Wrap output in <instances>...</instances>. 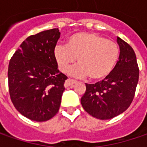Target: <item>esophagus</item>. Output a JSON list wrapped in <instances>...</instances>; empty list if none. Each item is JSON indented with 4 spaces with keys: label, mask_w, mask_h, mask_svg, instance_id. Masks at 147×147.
<instances>
[{
    "label": "esophagus",
    "mask_w": 147,
    "mask_h": 147,
    "mask_svg": "<svg viewBox=\"0 0 147 147\" xmlns=\"http://www.w3.org/2000/svg\"><path fill=\"white\" fill-rule=\"evenodd\" d=\"M76 81L75 80H73V79H67L65 82V88H68V87H74V85L76 83Z\"/></svg>",
    "instance_id": "34e87169"
}]
</instances>
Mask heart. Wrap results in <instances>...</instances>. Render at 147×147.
Returning a JSON list of instances; mask_svg holds the SVG:
<instances>
[{
  "instance_id": "1",
  "label": "heart",
  "mask_w": 147,
  "mask_h": 147,
  "mask_svg": "<svg viewBox=\"0 0 147 147\" xmlns=\"http://www.w3.org/2000/svg\"><path fill=\"white\" fill-rule=\"evenodd\" d=\"M118 44L94 32H77L68 38L66 46H56L54 58L61 72L66 73L76 61L79 64L70 71L78 78L89 77L99 81L108 77L119 59Z\"/></svg>"
}]
</instances>
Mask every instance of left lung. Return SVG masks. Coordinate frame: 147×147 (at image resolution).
<instances>
[{
	"mask_svg": "<svg viewBox=\"0 0 147 147\" xmlns=\"http://www.w3.org/2000/svg\"><path fill=\"white\" fill-rule=\"evenodd\" d=\"M117 42L120 54L115 68L102 81L86 83V92L81 98L83 109L99 119H110L127 110L138 82V65L133 49L120 37Z\"/></svg>",
	"mask_w": 147,
	"mask_h": 147,
	"instance_id": "obj_1",
	"label": "left lung"
}]
</instances>
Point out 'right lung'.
I'll use <instances>...</instances> for the list:
<instances>
[{"mask_svg":"<svg viewBox=\"0 0 147 147\" xmlns=\"http://www.w3.org/2000/svg\"><path fill=\"white\" fill-rule=\"evenodd\" d=\"M59 37L58 28L32 35L23 42L9 63L12 103L21 115L33 121L49 120L59 111L67 79L54 58Z\"/></svg>","mask_w":147,"mask_h":147,"instance_id":"obj_1","label":"right lung"}]
</instances>
